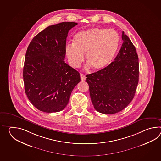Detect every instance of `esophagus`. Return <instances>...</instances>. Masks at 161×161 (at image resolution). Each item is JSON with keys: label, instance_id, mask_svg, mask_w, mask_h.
I'll list each match as a JSON object with an SVG mask.
<instances>
[{"label": "esophagus", "instance_id": "esophagus-1", "mask_svg": "<svg viewBox=\"0 0 161 161\" xmlns=\"http://www.w3.org/2000/svg\"><path fill=\"white\" fill-rule=\"evenodd\" d=\"M80 79H81L82 81L85 80L86 79V76L85 75H83V74H80Z\"/></svg>", "mask_w": 161, "mask_h": 161}]
</instances>
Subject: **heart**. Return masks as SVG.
I'll use <instances>...</instances> for the list:
<instances>
[{"label":"heart","mask_w":161,"mask_h":161,"mask_svg":"<svg viewBox=\"0 0 161 161\" xmlns=\"http://www.w3.org/2000/svg\"><path fill=\"white\" fill-rule=\"evenodd\" d=\"M73 44L65 47V55L70 65L77 68L84 60L89 63L87 68L101 71L112 62L119 48L120 37L113 29L94 27L75 34Z\"/></svg>","instance_id":"obj_1"}]
</instances>
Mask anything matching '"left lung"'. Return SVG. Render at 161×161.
<instances>
[{
  "mask_svg": "<svg viewBox=\"0 0 161 161\" xmlns=\"http://www.w3.org/2000/svg\"><path fill=\"white\" fill-rule=\"evenodd\" d=\"M123 43L114 61L105 69L86 75L94 109L103 114L123 110L134 98L139 82V58L130 38L123 31Z\"/></svg>",
  "mask_w": 161,
  "mask_h": 161,
  "instance_id": "obj_1",
  "label": "left lung"
}]
</instances>
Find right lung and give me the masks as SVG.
Returning a JSON list of instances; mask_svg holds the SVG:
<instances>
[{
    "label": "right lung",
    "instance_id": "add662e5",
    "mask_svg": "<svg viewBox=\"0 0 161 161\" xmlns=\"http://www.w3.org/2000/svg\"><path fill=\"white\" fill-rule=\"evenodd\" d=\"M78 24L63 22L45 28L29 45L25 58V92L37 109L58 112L69 103L80 74L64 61L69 31Z\"/></svg>",
    "mask_w": 161,
    "mask_h": 161
}]
</instances>
